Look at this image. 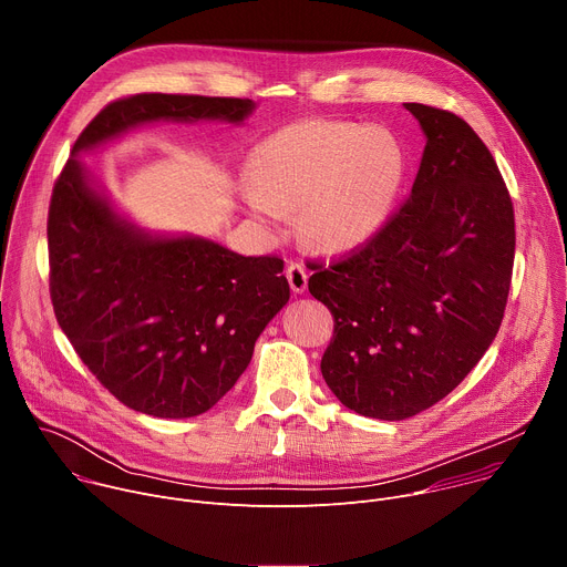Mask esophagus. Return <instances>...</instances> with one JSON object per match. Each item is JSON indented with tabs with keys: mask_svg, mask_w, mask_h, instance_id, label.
<instances>
[{
	"mask_svg": "<svg viewBox=\"0 0 567 567\" xmlns=\"http://www.w3.org/2000/svg\"><path fill=\"white\" fill-rule=\"evenodd\" d=\"M307 271H305V267L302 265H298V262H291L289 267H287V280H289V287H291V291L293 293H305V289H307Z\"/></svg>",
	"mask_w": 567,
	"mask_h": 567,
	"instance_id": "1",
	"label": "esophagus"
}]
</instances>
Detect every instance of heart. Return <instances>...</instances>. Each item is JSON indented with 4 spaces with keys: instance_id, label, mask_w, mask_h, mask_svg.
Instances as JSON below:
<instances>
[{
    "instance_id": "b5f03b06",
    "label": "heart",
    "mask_w": 567,
    "mask_h": 567,
    "mask_svg": "<svg viewBox=\"0 0 567 567\" xmlns=\"http://www.w3.org/2000/svg\"><path fill=\"white\" fill-rule=\"evenodd\" d=\"M254 177L241 179L239 199L271 235L300 210V233L322 254H350L388 224L409 156L385 127L307 118L258 143Z\"/></svg>"
}]
</instances>
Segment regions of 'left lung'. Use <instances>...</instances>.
Segmentation results:
<instances>
[{
	"label": "left lung",
	"instance_id": "1",
	"mask_svg": "<svg viewBox=\"0 0 567 567\" xmlns=\"http://www.w3.org/2000/svg\"><path fill=\"white\" fill-rule=\"evenodd\" d=\"M403 107L426 136L411 197L365 249L309 278L334 316L322 379L346 409L385 422L431 409L489 350L516 249L487 145L451 112Z\"/></svg>",
	"mask_w": 567,
	"mask_h": 567
}]
</instances>
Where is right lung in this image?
<instances>
[{"label":"right lung","mask_w":567,"mask_h":567,"mask_svg":"<svg viewBox=\"0 0 567 567\" xmlns=\"http://www.w3.org/2000/svg\"><path fill=\"white\" fill-rule=\"evenodd\" d=\"M249 99L138 94L78 136L49 208L51 300L62 332L127 409L186 420L210 411L287 305L280 258H245L193 233H156L116 206L80 161L152 123L241 125Z\"/></svg>","instance_id":"add662e5"}]
</instances>
